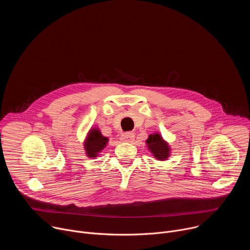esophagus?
<instances>
[{"instance_id":"esophagus-1","label":"esophagus","mask_w":250,"mask_h":250,"mask_svg":"<svg viewBox=\"0 0 250 250\" xmlns=\"http://www.w3.org/2000/svg\"><path fill=\"white\" fill-rule=\"evenodd\" d=\"M133 139H134V133H132V132L125 133L121 136V140L124 142H131Z\"/></svg>"}]
</instances>
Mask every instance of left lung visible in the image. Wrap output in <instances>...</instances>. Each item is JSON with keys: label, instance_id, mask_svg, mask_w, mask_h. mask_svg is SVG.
<instances>
[{"label": "left lung", "instance_id": "1", "mask_svg": "<svg viewBox=\"0 0 250 250\" xmlns=\"http://www.w3.org/2000/svg\"><path fill=\"white\" fill-rule=\"evenodd\" d=\"M146 142L148 150L152 153L155 159L164 161L169 158L171 154V147L159 132L156 131L149 134Z\"/></svg>", "mask_w": 250, "mask_h": 250}]
</instances>
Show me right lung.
<instances>
[{"label": "right lung", "mask_w": 250, "mask_h": 250, "mask_svg": "<svg viewBox=\"0 0 250 250\" xmlns=\"http://www.w3.org/2000/svg\"><path fill=\"white\" fill-rule=\"evenodd\" d=\"M108 142L109 138L104 136L98 127H91L83 142L86 156L89 158L99 156L101 151L108 145Z\"/></svg>", "instance_id": "add662e5"}]
</instances>
